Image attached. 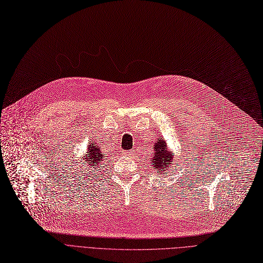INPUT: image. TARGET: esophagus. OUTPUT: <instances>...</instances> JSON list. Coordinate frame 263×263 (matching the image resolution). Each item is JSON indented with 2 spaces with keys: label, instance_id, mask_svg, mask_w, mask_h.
Instances as JSON below:
<instances>
[{
  "label": "esophagus",
  "instance_id": "34e87169",
  "mask_svg": "<svg viewBox=\"0 0 263 263\" xmlns=\"http://www.w3.org/2000/svg\"><path fill=\"white\" fill-rule=\"evenodd\" d=\"M134 155V153L132 150H129V151H124V156L128 157V158H132Z\"/></svg>",
  "mask_w": 263,
  "mask_h": 263
}]
</instances>
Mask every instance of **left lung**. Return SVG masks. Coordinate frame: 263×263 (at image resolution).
I'll list each match as a JSON object with an SVG mask.
<instances>
[{"label": "left lung", "instance_id": "obj_1", "mask_svg": "<svg viewBox=\"0 0 263 263\" xmlns=\"http://www.w3.org/2000/svg\"><path fill=\"white\" fill-rule=\"evenodd\" d=\"M155 146V154L151 158V161H153V168L157 172L165 173L167 171L170 165H173L174 158L172 156L171 151L167 150L166 142L163 140V137L161 136L160 139H158V142L154 143Z\"/></svg>", "mask_w": 263, "mask_h": 263}]
</instances>
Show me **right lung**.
<instances>
[{"instance_id": "obj_1", "label": "right lung", "mask_w": 263, "mask_h": 263, "mask_svg": "<svg viewBox=\"0 0 263 263\" xmlns=\"http://www.w3.org/2000/svg\"><path fill=\"white\" fill-rule=\"evenodd\" d=\"M105 154L97 145V143L90 142L86 149V153L83 155V157H81L83 159L81 161V167L88 173L98 171V168L101 167V162L105 159Z\"/></svg>"}]
</instances>
